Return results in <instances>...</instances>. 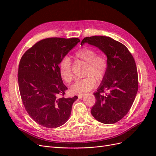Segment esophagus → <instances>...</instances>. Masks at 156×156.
I'll return each mask as SVG.
<instances>
[{
	"label": "esophagus",
	"mask_w": 156,
	"mask_h": 156,
	"mask_svg": "<svg viewBox=\"0 0 156 156\" xmlns=\"http://www.w3.org/2000/svg\"><path fill=\"white\" fill-rule=\"evenodd\" d=\"M84 96V94H80V95H78V98L79 99H81Z\"/></svg>",
	"instance_id": "esophagus-1"
}]
</instances>
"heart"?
Instances as JSON below:
<instances>
[{"mask_svg": "<svg viewBox=\"0 0 156 156\" xmlns=\"http://www.w3.org/2000/svg\"><path fill=\"white\" fill-rule=\"evenodd\" d=\"M75 58L87 64L84 72V78L79 79L74 84L72 90L75 94H82L92 90L96 84L95 79L100 81L104 77L108 68V60L106 56L98 55L92 48H84L75 53ZM59 72L64 81L70 84L73 80L72 71V61L66 56L59 64Z\"/></svg>", "mask_w": 156, "mask_h": 156, "instance_id": "obj_1", "label": "heart"}]
</instances>
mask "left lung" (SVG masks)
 <instances>
[{
    "mask_svg": "<svg viewBox=\"0 0 156 156\" xmlns=\"http://www.w3.org/2000/svg\"><path fill=\"white\" fill-rule=\"evenodd\" d=\"M85 43L98 48L108 60L107 72L94 93L96 103L91 114L103 124L116 123L127 114L137 93L138 73L135 60L124 45L110 37H87L81 45Z\"/></svg>",
    "mask_w": 156,
    "mask_h": 156,
    "instance_id": "obj_1",
    "label": "left lung"
}]
</instances>
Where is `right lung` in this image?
Instances as JSON below:
<instances>
[{
  "mask_svg": "<svg viewBox=\"0 0 156 156\" xmlns=\"http://www.w3.org/2000/svg\"><path fill=\"white\" fill-rule=\"evenodd\" d=\"M80 40L49 37L28 49L21 58L18 83L23 105L37 124L49 128L64 124L77 96L66 98L68 88L59 72L61 60Z\"/></svg>",
  "mask_w": 156,
  "mask_h": 156,
  "instance_id": "obj_1",
  "label": "right lung"
}]
</instances>
